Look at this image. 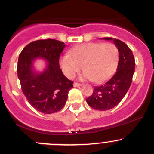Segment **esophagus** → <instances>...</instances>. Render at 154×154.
Returning <instances> with one entry per match:
<instances>
[{"label": "esophagus", "mask_w": 154, "mask_h": 154, "mask_svg": "<svg viewBox=\"0 0 154 154\" xmlns=\"http://www.w3.org/2000/svg\"><path fill=\"white\" fill-rule=\"evenodd\" d=\"M82 85H83V84H81V83H76V82H74V87H77V86H81Z\"/></svg>", "instance_id": "obj_1"}]
</instances>
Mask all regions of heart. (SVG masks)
<instances>
[{
    "label": "heart",
    "instance_id": "obj_1",
    "mask_svg": "<svg viewBox=\"0 0 154 154\" xmlns=\"http://www.w3.org/2000/svg\"><path fill=\"white\" fill-rule=\"evenodd\" d=\"M119 60V48L115 44L90 42L77 46L71 50L70 54L63 55L60 66L68 78H74L83 67V78L100 83L114 73Z\"/></svg>",
    "mask_w": 154,
    "mask_h": 154
}]
</instances>
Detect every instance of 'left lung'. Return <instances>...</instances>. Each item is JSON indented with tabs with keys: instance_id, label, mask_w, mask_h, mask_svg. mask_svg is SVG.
Returning <instances> with one entry per match:
<instances>
[{
	"instance_id": "1",
	"label": "left lung",
	"mask_w": 154,
	"mask_h": 154,
	"mask_svg": "<svg viewBox=\"0 0 154 154\" xmlns=\"http://www.w3.org/2000/svg\"><path fill=\"white\" fill-rule=\"evenodd\" d=\"M113 40L119 48V60L116 74L103 84L95 86L86 102L91 108L106 111L116 106L127 94L131 85L135 71V59L128 46L119 39L103 38Z\"/></svg>"
}]
</instances>
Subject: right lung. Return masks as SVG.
Returning <instances> with one entry per match:
<instances>
[{
    "label": "right lung",
    "mask_w": 154,
    "mask_h": 154,
    "mask_svg": "<svg viewBox=\"0 0 154 154\" xmlns=\"http://www.w3.org/2000/svg\"><path fill=\"white\" fill-rule=\"evenodd\" d=\"M65 47V43L58 40H37L27 45L18 57L17 72L23 93L32 107L45 114L62 109L73 87L74 82L65 77L59 64ZM37 58L48 63L42 73L33 69L32 62Z\"/></svg>",
    "instance_id": "add662e5"
}]
</instances>
